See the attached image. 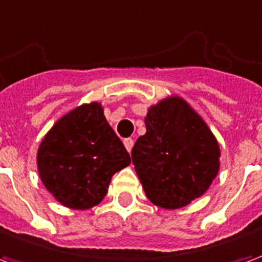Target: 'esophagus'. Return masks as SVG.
<instances>
[{
    "label": "esophagus",
    "mask_w": 262,
    "mask_h": 262,
    "mask_svg": "<svg viewBox=\"0 0 262 262\" xmlns=\"http://www.w3.org/2000/svg\"><path fill=\"white\" fill-rule=\"evenodd\" d=\"M123 144H125L126 150H127V151L130 153L132 147H133V139H130V137H127V139H125V140H123Z\"/></svg>",
    "instance_id": "1"
}]
</instances>
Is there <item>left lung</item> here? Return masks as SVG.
<instances>
[{"label": "left lung", "instance_id": "obj_1", "mask_svg": "<svg viewBox=\"0 0 262 262\" xmlns=\"http://www.w3.org/2000/svg\"><path fill=\"white\" fill-rule=\"evenodd\" d=\"M146 135L132 161L147 198L178 209L208 191L220 167V148L206 122L181 97L164 98L147 111Z\"/></svg>", "mask_w": 262, "mask_h": 262}]
</instances>
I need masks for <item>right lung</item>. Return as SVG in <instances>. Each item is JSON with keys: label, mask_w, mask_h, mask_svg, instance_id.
Segmentation results:
<instances>
[{"label": "right lung", "mask_w": 262, "mask_h": 262, "mask_svg": "<svg viewBox=\"0 0 262 262\" xmlns=\"http://www.w3.org/2000/svg\"><path fill=\"white\" fill-rule=\"evenodd\" d=\"M37 171L56 201L70 209L94 208L108 192L115 172L130 156L103 115L101 103L77 106L61 116L37 148Z\"/></svg>", "instance_id": "right-lung-1"}]
</instances>
